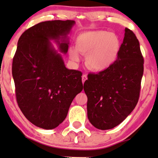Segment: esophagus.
<instances>
[{
  "label": "esophagus",
  "instance_id": "obj_1",
  "mask_svg": "<svg viewBox=\"0 0 158 158\" xmlns=\"http://www.w3.org/2000/svg\"><path fill=\"white\" fill-rule=\"evenodd\" d=\"M81 79H82V83H84L87 80V79H88V77H87V75H83L81 77Z\"/></svg>",
  "mask_w": 158,
  "mask_h": 158
}]
</instances>
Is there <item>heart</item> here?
I'll list each match as a JSON object with an SVG mask.
<instances>
[{
    "instance_id": "heart-1",
    "label": "heart",
    "mask_w": 158,
    "mask_h": 158,
    "mask_svg": "<svg viewBox=\"0 0 158 158\" xmlns=\"http://www.w3.org/2000/svg\"><path fill=\"white\" fill-rule=\"evenodd\" d=\"M76 49L85 56V64L90 70L100 72L109 68L115 62L121 49L119 37L107 31H91L81 33L76 41ZM74 61L79 60L76 50H69Z\"/></svg>"
}]
</instances>
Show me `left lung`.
I'll use <instances>...</instances> for the list:
<instances>
[{"instance_id":"obj_1","label":"left lung","mask_w":158,"mask_h":158,"mask_svg":"<svg viewBox=\"0 0 158 158\" xmlns=\"http://www.w3.org/2000/svg\"><path fill=\"white\" fill-rule=\"evenodd\" d=\"M143 63L138 39L126 28L115 62L106 70L89 74L84 83L88 118L95 128L111 129L135 109L139 97Z\"/></svg>"}]
</instances>
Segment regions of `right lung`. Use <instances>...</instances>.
I'll use <instances>...</instances> for the list:
<instances>
[{
    "instance_id": "add662e5",
    "label": "right lung",
    "mask_w": 158,
    "mask_h": 158,
    "mask_svg": "<svg viewBox=\"0 0 158 158\" xmlns=\"http://www.w3.org/2000/svg\"><path fill=\"white\" fill-rule=\"evenodd\" d=\"M75 21H44L27 30L19 38L12 72L18 105L25 117L39 128L52 129L68 115L76 96L83 89L81 72L65 67L68 38Z\"/></svg>"
}]
</instances>
